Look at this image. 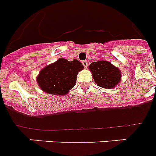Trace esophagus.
I'll return each mask as SVG.
<instances>
[{"mask_svg": "<svg viewBox=\"0 0 156 156\" xmlns=\"http://www.w3.org/2000/svg\"><path fill=\"white\" fill-rule=\"evenodd\" d=\"M82 64H83V66H84L85 68H87V67L88 66V62L86 61V60H85V61H83Z\"/></svg>", "mask_w": 156, "mask_h": 156, "instance_id": "obj_1", "label": "esophagus"}]
</instances>
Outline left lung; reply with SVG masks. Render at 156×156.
I'll return each instance as SVG.
<instances>
[{
	"instance_id": "obj_1",
	"label": "left lung",
	"mask_w": 156,
	"mask_h": 156,
	"mask_svg": "<svg viewBox=\"0 0 156 156\" xmlns=\"http://www.w3.org/2000/svg\"><path fill=\"white\" fill-rule=\"evenodd\" d=\"M89 69L94 82L101 87L112 89L120 82L122 76L120 70L109 62L100 60L92 62Z\"/></svg>"
}]
</instances>
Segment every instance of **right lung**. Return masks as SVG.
Returning <instances> with one entry per match:
<instances>
[{"mask_svg": "<svg viewBox=\"0 0 156 156\" xmlns=\"http://www.w3.org/2000/svg\"><path fill=\"white\" fill-rule=\"evenodd\" d=\"M83 69L82 63L76 59L69 62L65 58H59L41 70L37 82L41 90L46 93L65 95L75 86L78 72Z\"/></svg>", "mask_w": 156, "mask_h": 156, "instance_id": "right-lung-1", "label": "right lung"}]
</instances>
